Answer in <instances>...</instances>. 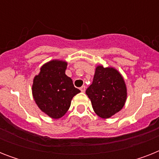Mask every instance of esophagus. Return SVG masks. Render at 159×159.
Instances as JSON below:
<instances>
[{"label": "esophagus", "instance_id": "1", "mask_svg": "<svg viewBox=\"0 0 159 159\" xmlns=\"http://www.w3.org/2000/svg\"><path fill=\"white\" fill-rule=\"evenodd\" d=\"M80 90H81L82 92H85V91H86V86H82V87H80Z\"/></svg>", "mask_w": 159, "mask_h": 159}]
</instances>
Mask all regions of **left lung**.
Returning a JSON list of instances; mask_svg holds the SVG:
<instances>
[{"instance_id": "left-lung-1", "label": "left lung", "mask_w": 159, "mask_h": 159, "mask_svg": "<svg viewBox=\"0 0 159 159\" xmlns=\"http://www.w3.org/2000/svg\"><path fill=\"white\" fill-rule=\"evenodd\" d=\"M95 113L108 119L120 111L127 99V87L124 77L113 67L98 65L92 85L86 91Z\"/></svg>"}]
</instances>
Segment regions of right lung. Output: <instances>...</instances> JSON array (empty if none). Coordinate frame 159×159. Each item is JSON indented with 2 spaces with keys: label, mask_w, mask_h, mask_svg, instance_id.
I'll return each instance as SVG.
<instances>
[{
  "label": "right lung",
  "mask_w": 159,
  "mask_h": 159,
  "mask_svg": "<svg viewBox=\"0 0 159 159\" xmlns=\"http://www.w3.org/2000/svg\"><path fill=\"white\" fill-rule=\"evenodd\" d=\"M67 62L53 59L40 67L34 77L32 95L40 111L52 119H59L68 111L71 102L80 90L65 74Z\"/></svg>",
  "instance_id": "add662e5"
}]
</instances>
